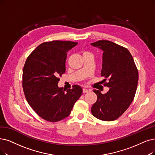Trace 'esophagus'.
<instances>
[{
  "instance_id": "obj_1",
  "label": "esophagus",
  "mask_w": 155,
  "mask_h": 155,
  "mask_svg": "<svg viewBox=\"0 0 155 155\" xmlns=\"http://www.w3.org/2000/svg\"><path fill=\"white\" fill-rule=\"evenodd\" d=\"M89 91H90L89 90L86 89V88H83V93H88Z\"/></svg>"
}]
</instances>
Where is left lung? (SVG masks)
Instances as JSON below:
<instances>
[{
	"instance_id": "obj_1",
	"label": "left lung",
	"mask_w": 155,
	"mask_h": 155,
	"mask_svg": "<svg viewBox=\"0 0 155 155\" xmlns=\"http://www.w3.org/2000/svg\"><path fill=\"white\" fill-rule=\"evenodd\" d=\"M91 45L103 51L101 76L109 88L105 94L94 90L97 96L91 110L93 116L103 121L118 118L132 102L137 87L139 73L128 49L109 41L101 40Z\"/></svg>"
}]
</instances>
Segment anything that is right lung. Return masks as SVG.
Instances as JSON below:
<instances>
[{
    "mask_svg": "<svg viewBox=\"0 0 155 155\" xmlns=\"http://www.w3.org/2000/svg\"><path fill=\"white\" fill-rule=\"evenodd\" d=\"M78 45L72 41L43 42L30 54L23 69L22 86L28 104L42 119L57 122L65 119L83 94L78 85L59 88V76L65 72L67 52Z\"/></svg>",
    "mask_w": 155,
    "mask_h": 155,
    "instance_id": "obj_1",
    "label": "right lung"
}]
</instances>
